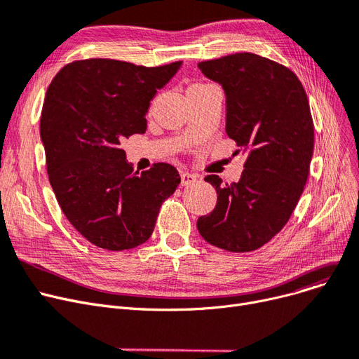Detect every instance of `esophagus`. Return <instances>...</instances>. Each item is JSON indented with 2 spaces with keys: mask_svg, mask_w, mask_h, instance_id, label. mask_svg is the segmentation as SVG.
I'll use <instances>...</instances> for the list:
<instances>
[{
  "mask_svg": "<svg viewBox=\"0 0 359 359\" xmlns=\"http://www.w3.org/2000/svg\"><path fill=\"white\" fill-rule=\"evenodd\" d=\"M196 180H198V176L189 173V171H183V173L180 175V183H182V186L194 184Z\"/></svg>",
  "mask_w": 359,
  "mask_h": 359,
  "instance_id": "34e87169",
  "label": "esophagus"
}]
</instances>
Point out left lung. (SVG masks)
I'll return each mask as SVG.
<instances>
[{"label":"left lung","mask_w":359,"mask_h":359,"mask_svg":"<svg viewBox=\"0 0 359 359\" xmlns=\"http://www.w3.org/2000/svg\"><path fill=\"white\" fill-rule=\"evenodd\" d=\"M198 67L223 86L226 133L248 158L238 183L205 177L217 204L196 227L217 248L255 251L285 227L305 188L314 149L306 92L292 70L252 53L201 61Z\"/></svg>","instance_id":"8db88e82"}]
</instances>
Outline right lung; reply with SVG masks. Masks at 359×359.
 <instances>
[{
	"instance_id": "1",
	"label": "right lung",
	"mask_w": 359,
	"mask_h": 359,
	"mask_svg": "<svg viewBox=\"0 0 359 359\" xmlns=\"http://www.w3.org/2000/svg\"><path fill=\"white\" fill-rule=\"evenodd\" d=\"M182 66H136L110 58L65 66L46 90L41 139L58 204L90 243L124 251L147 242L163 202L180 183L167 163L133 171L120 148L145 133L151 100Z\"/></svg>"
}]
</instances>
